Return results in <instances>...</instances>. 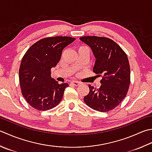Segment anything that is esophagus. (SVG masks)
Wrapping results in <instances>:
<instances>
[{
    "instance_id": "1",
    "label": "esophagus",
    "mask_w": 152,
    "mask_h": 152,
    "mask_svg": "<svg viewBox=\"0 0 152 152\" xmlns=\"http://www.w3.org/2000/svg\"><path fill=\"white\" fill-rule=\"evenodd\" d=\"M71 84L74 85V86H78L80 84V82H77V81H72V82H71Z\"/></svg>"
}]
</instances>
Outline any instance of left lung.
Masks as SVG:
<instances>
[{"mask_svg":"<svg viewBox=\"0 0 152 152\" xmlns=\"http://www.w3.org/2000/svg\"><path fill=\"white\" fill-rule=\"evenodd\" d=\"M90 47L96 58L94 72L102 76L99 88L89 84L90 92L84 98L86 105L100 112L115 109L125 98L130 82V69L126 54L107 37H81Z\"/></svg>","mask_w":152,"mask_h":152,"instance_id":"1","label":"left lung"}]
</instances>
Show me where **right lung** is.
Returning a JSON list of instances; mask_svg holds the SVG:
<instances>
[{
	"label": "right lung",
	"mask_w": 152,
	"mask_h": 152,
	"mask_svg": "<svg viewBox=\"0 0 152 152\" xmlns=\"http://www.w3.org/2000/svg\"><path fill=\"white\" fill-rule=\"evenodd\" d=\"M75 39L68 36L43 38L23 55L19 69L20 85L23 97L33 108L47 111L61 102L68 84H59L51 78L50 70L60 61L64 47Z\"/></svg>",
	"instance_id": "add662e5"
}]
</instances>
